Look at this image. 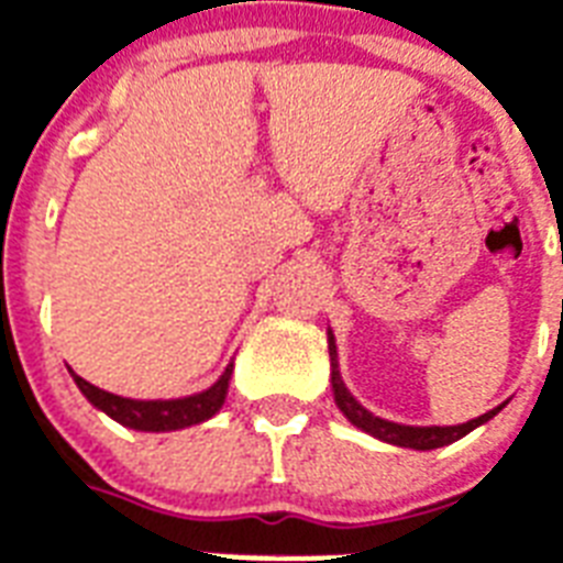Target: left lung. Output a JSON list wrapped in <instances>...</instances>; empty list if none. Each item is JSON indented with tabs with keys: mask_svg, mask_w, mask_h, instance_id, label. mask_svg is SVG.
Wrapping results in <instances>:
<instances>
[{
	"mask_svg": "<svg viewBox=\"0 0 563 563\" xmlns=\"http://www.w3.org/2000/svg\"><path fill=\"white\" fill-rule=\"evenodd\" d=\"M329 335V358H332V393H335V405L341 408V413L361 428L369 437H376L382 442H390V445H401V448H413V451H433V448L451 445V442L463 440L465 433H472L474 428H479L483 422H488L492 416H497L504 410V405L495 410H488V413L477 416L472 422L465 424H431V428H416V424H399V422H387L382 416H373L367 408H361L358 401L353 399V393L346 390V385L341 382V373H338V353H335V338L332 332Z\"/></svg>",
	"mask_w": 563,
	"mask_h": 563,
	"instance_id": "8db88e82",
	"label": "left lung"
}]
</instances>
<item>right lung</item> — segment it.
<instances>
[{
	"label": "right lung",
	"mask_w": 563,
	"mask_h": 563,
	"mask_svg": "<svg viewBox=\"0 0 563 563\" xmlns=\"http://www.w3.org/2000/svg\"><path fill=\"white\" fill-rule=\"evenodd\" d=\"M231 373H234V364H228L225 373L219 376L217 385H210L208 390L194 393V396H185V399H155V401H141V399H123L115 393L100 390V387L89 385L86 378H80L77 373L75 385L80 387L86 399L95 405L98 410H103L107 416H112L115 422L126 424L132 431H178V428H190V424H199L205 419H210L213 413H219L222 401L228 396V382H231Z\"/></svg>",
	"instance_id": "right-lung-1"
}]
</instances>
